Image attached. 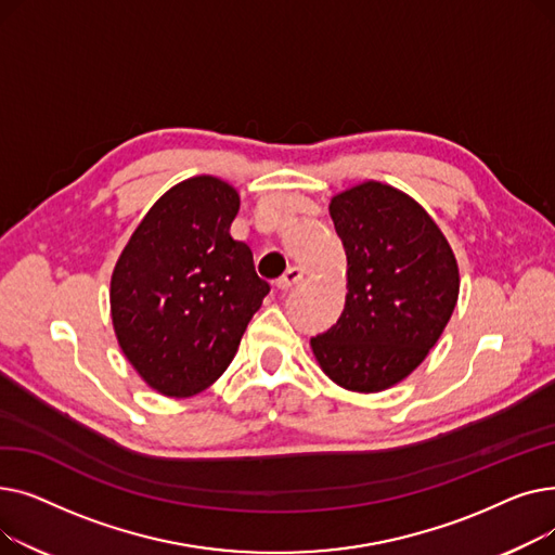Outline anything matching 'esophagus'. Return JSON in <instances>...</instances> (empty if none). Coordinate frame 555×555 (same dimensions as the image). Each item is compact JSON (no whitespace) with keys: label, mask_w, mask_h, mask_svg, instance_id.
Listing matches in <instances>:
<instances>
[{"label":"esophagus","mask_w":555,"mask_h":555,"mask_svg":"<svg viewBox=\"0 0 555 555\" xmlns=\"http://www.w3.org/2000/svg\"><path fill=\"white\" fill-rule=\"evenodd\" d=\"M301 279H304L301 268H287V272L281 279H276V287L279 289H289L293 285H297Z\"/></svg>","instance_id":"34e87169"}]
</instances>
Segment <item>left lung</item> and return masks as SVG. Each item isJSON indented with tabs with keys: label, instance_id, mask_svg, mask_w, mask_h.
Listing matches in <instances>:
<instances>
[{
	"label": "left lung",
	"instance_id": "left-lung-1",
	"mask_svg": "<svg viewBox=\"0 0 555 555\" xmlns=\"http://www.w3.org/2000/svg\"><path fill=\"white\" fill-rule=\"evenodd\" d=\"M346 249V304L310 339L335 385L377 393L402 383L443 335L459 299V266L443 231L406 193L362 182L331 197Z\"/></svg>",
	"mask_w": 555,
	"mask_h": 555
}]
</instances>
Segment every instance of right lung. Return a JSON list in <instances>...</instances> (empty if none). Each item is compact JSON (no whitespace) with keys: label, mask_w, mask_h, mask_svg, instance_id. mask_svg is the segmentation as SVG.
I'll return each mask as SVG.
<instances>
[{"label":"right lung","mask_w":555,"mask_h":555,"mask_svg":"<svg viewBox=\"0 0 555 555\" xmlns=\"http://www.w3.org/2000/svg\"><path fill=\"white\" fill-rule=\"evenodd\" d=\"M241 195L214 175L168 189L143 216L109 281L114 335L141 380L168 398L211 387L238 351L270 283L231 238Z\"/></svg>","instance_id":"1"}]
</instances>
